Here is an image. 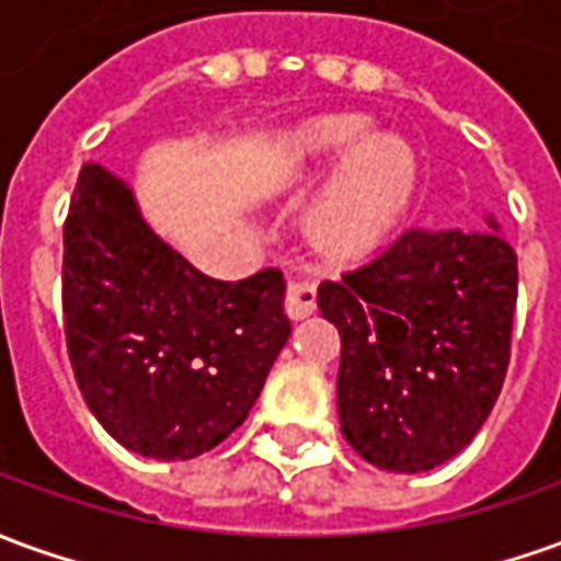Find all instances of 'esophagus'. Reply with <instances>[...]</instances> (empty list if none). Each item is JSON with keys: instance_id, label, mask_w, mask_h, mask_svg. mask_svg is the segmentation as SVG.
Masks as SVG:
<instances>
[{"instance_id": "34e87169", "label": "esophagus", "mask_w": 561, "mask_h": 561, "mask_svg": "<svg viewBox=\"0 0 561 561\" xmlns=\"http://www.w3.org/2000/svg\"><path fill=\"white\" fill-rule=\"evenodd\" d=\"M285 312H288L294 321L312 316V312H316V285L307 279L291 282V285H288V294H285Z\"/></svg>"}]
</instances>
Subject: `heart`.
<instances>
[{"label":"heart","instance_id":"obj_1","mask_svg":"<svg viewBox=\"0 0 561 561\" xmlns=\"http://www.w3.org/2000/svg\"><path fill=\"white\" fill-rule=\"evenodd\" d=\"M364 115H324L304 124L285 145L297 172L340 160L307 218L309 237L336 254H364L398 225L419 185L413 145L394 133H370Z\"/></svg>","mask_w":561,"mask_h":561}]
</instances>
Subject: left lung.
<instances>
[{"label": "left lung", "mask_w": 561, "mask_h": 561, "mask_svg": "<svg viewBox=\"0 0 561 561\" xmlns=\"http://www.w3.org/2000/svg\"><path fill=\"white\" fill-rule=\"evenodd\" d=\"M489 230H403L362 267L319 285L340 331L336 410L352 449L422 473L471 444L511 362L516 252Z\"/></svg>", "instance_id": "obj_1"}]
</instances>
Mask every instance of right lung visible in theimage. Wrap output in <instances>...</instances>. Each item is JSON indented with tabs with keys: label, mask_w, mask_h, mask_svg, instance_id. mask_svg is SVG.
Masks as SVG:
<instances>
[{
	"label": "right lung",
	"mask_w": 561,
	"mask_h": 561,
	"mask_svg": "<svg viewBox=\"0 0 561 561\" xmlns=\"http://www.w3.org/2000/svg\"><path fill=\"white\" fill-rule=\"evenodd\" d=\"M285 279L203 276L139 213L130 185L84 163L62 227V319L78 389L117 444L187 461L249 416L291 336Z\"/></svg>",
	"instance_id": "1"
}]
</instances>
